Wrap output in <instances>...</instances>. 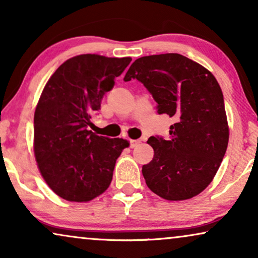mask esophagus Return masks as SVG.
<instances>
[{
	"mask_svg": "<svg viewBox=\"0 0 258 258\" xmlns=\"http://www.w3.org/2000/svg\"><path fill=\"white\" fill-rule=\"evenodd\" d=\"M140 143H141L140 140H132V141H130V147H132V148H136L137 146H139Z\"/></svg>",
	"mask_w": 258,
	"mask_h": 258,
	"instance_id": "obj_1",
	"label": "esophagus"
}]
</instances>
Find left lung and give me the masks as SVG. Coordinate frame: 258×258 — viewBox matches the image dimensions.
Here are the masks:
<instances>
[{
    "label": "left lung",
    "instance_id": "obj_1",
    "mask_svg": "<svg viewBox=\"0 0 258 258\" xmlns=\"http://www.w3.org/2000/svg\"><path fill=\"white\" fill-rule=\"evenodd\" d=\"M139 80L153 95L158 114L176 119L170 140L151 136L154 149L142 174L151 191L168 201L197 196L213 181L227 151L229 125L217 80L203 66L179 54L143 56L124 81Z\"/></svg>",
    "mask_w": 258,
    "mask_h": 258
}]
</instances>
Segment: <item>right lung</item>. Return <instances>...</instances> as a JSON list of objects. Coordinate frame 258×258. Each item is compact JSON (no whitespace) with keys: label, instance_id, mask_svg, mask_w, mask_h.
Returning a JSON list of instances; mask_svg holds the SVG:
<instances>
[{"label":"right lung","instance_id":"add662e5","mask_svg":"<svg viewBox=\"0 0 258 258\" xmlns=\"http://www.w3.org/2000/svg\"><path fill=\"white\" fill-rule=\"evenodd\" d=\"M130 61L77 55L56 69L42 91L34 115V154L45 183L63 200L89 202L110 185L116 160L129 142L96 135L90 119Z\"/></svg>","mask_w":258,"mask_h":258}]
</instances>
